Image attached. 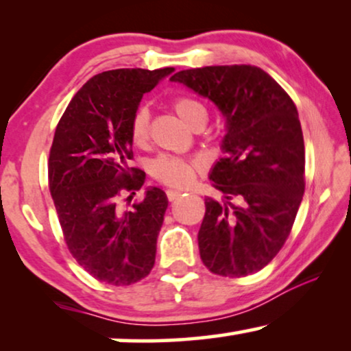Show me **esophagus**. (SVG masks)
Returning a JSON list of instances; mask_svg holds the SVG:
<instances>
[{"instance_id":"obj_1","label":"esophagus","mask_w":351,"mask_h":351,"mask_svg":"<svg viewBox=\"0 0 351 351\" xmlns=\"http://www.w3.org/2000/svg\"><path fill=\"white\" fill-rule=\"evenodd\" d=\"M180 195H182V191H179V190H167L166 191V196H167V199H169V201L177 199Z\"/></svg>"}]
</instances>
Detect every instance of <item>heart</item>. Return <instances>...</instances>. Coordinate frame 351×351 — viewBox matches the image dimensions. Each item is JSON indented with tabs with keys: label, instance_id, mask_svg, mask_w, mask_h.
Masks as SVG:
<instances>
[{
	"label": "heart",
	"instance_id": "obj_1",
	"mask_svg": "<svg viewBox=\"0 0 351 351\" xmlns=\"http://www.w3.org/2000/svg\"><path fill=\"white\" fill-rule=\"evenodd\" d=\"M172 112L185 124L193 128L201 121L206 123L204 105L189 95H177L169 102ZM129 137L136 147H147L150 141V112L145 107H138L129 121ZM203 162L190 158L161 155L150 165V172L158 182L172 189H186L193 184L198 172L203 171Z\"/></svg>",
	"mask_w": 351,
	"mask_h": 351
}]
</instances>
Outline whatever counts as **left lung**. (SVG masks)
Returning a JSON list of instances; mask_svg holds the SVG:
<instances>
[{"mask_svg":"<svg viewBox=\"0 0 351 351\" xmlns=\"http://www.w3.org/2000/svg\"><path fill=\"white\" fill-rule=\"evenodd\" d=\"M227 118L225 156L209 179L225 203L204 198L201 261L214 275L261 271L285 246L305 190V147L289 94L254 65H214L171 76Z\"/></svg>","mask_w":351,"mask_h":351,"instance_id":"1","label":"left lung"}]
</instances>
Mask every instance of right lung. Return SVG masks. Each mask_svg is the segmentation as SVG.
<instances>
[{
    "label": "right lung",
    "mask_w": 351,
    "mask_h": 351,
    "mask_svg": "<svg viewBox=\"0 0 351 351\" xmlns=\"http://www.w3.org/2000/svg\"><path fill=\"white\" fill-rule=\"evenodd\" d=\"M172 71H102L75 94L56 128L47 177L62 234L75 261L105 285H134L155 265L167 198L153 186L131 208L122 204L145 180L129 166V121L142 95Z\"/></svg>",
    "instance_id": "add662e5"
}]
</instances>
